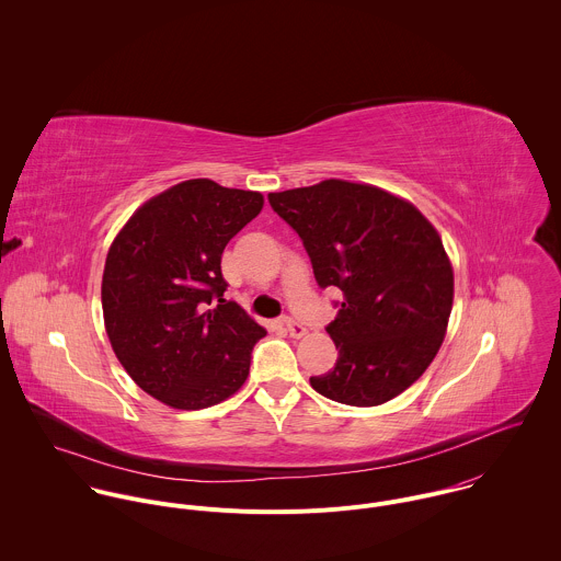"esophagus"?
Returning <instances> with one entry per match:
<instances>
[{
  "mask_svg": "<svg viewBox=\"0 0 561 561\" xmlns=\"http://www.w3.org/2000/svg\"><path fill=\"white\" fill-rule=\"evenodd\" d=\"M280 323L285 325V330L289 332V336L294 339H302L307 334V328L300 323V321L291 320V318H283Z\"/></svg>",
  "mask_w": 561,
  "mask_h": 561,
  "instance_id": "34e87169",
  "label": "esophagus"
}]
</instances>
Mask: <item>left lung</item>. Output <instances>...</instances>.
Wrapping results in <instances>:
<instances>
[{"label": "left lung", "mask_w": 561, "mask_h": 561, "mask_svg": "<svg viewBox=\"0 0 561 561\" xmlns=\"http://www.w3.org/2000/svg\"><path fill=\"white\" fill-rule=\"evenodd\" d=\"M267 201L300 236L321 289L343 294L325 325L336 365L311 387L347 405L398 398L434 360L451 313L440 236L414 205L374 185L328 179Z\"/></svg>", "instance_id": "left-lung-1"}]
</instances>
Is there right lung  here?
I'll list each match as a JSON object with an SVG mask.
<instances>
[{"label": "right lung", "instance_id": "1", "mask_svg": "<svg viewBox=\"0 0 561 561\" xmlns=\"http://www.w3.org/2000/svg\"><path fill=\"white\" fill-rule=\"evenodd\" d=\"M263 196L190 179L147 201L110 245L101 305L131 380L179 410L231 398L265 328L225 300L222 252L259 216Z\"/></svg>", "mask_w": 561, "mask_h": 561}]
</instances>
